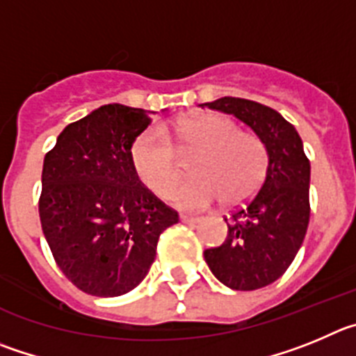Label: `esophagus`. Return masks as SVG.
<instances>
[{"instance_id": "esophagus-1", "label": "esophagus", "mask_w": 356, "mask_h": 356, "mask_svg": "<svg viewBox=\"0 0 356 356\" xmlns=\"http://www.w3.org/2000/svg\"><path fill=\"white\" fill-rule=\"evenodd\" d=\"M181 222L182 223H198L200 222V218L190 216V214H181Z\"/></svg>"}]
</instances>
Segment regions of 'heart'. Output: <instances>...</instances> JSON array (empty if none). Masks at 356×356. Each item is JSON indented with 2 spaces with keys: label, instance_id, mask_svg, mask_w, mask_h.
Segmentation results:
<instances>
[{
  "label": "heart",
  "instance_id": "obj_1",
  "mask_svg": "<svg viewBox=\"0 0 356 356\" xmlns=\"http://www.w3.org/2000/svg\"><path fill=\"white\" fill-rule=\"evenodd\" d=\"M165 136L181 150H195L188 163L191 175L168 191L179 207L200 209L216 198L236 204L254 193L264 177L266 150L254 134L238 131L223 115H191L163 127V133L143 131L131 147L134 174L156 195H165L179 175V161Z\"/></svg>",
  "mask_w": 356,
  "mask_h": 356
}]
</instances>
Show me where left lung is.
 Segmentation results:
<instances>
[{
	"instance_id": "8db88e82",
	"label": "left lung",
	"mask_w": 356,
	"mask_h": 356,
	"mask_svg": "<svg viewBox=\"0 0 356 356\" xmlns=\"http://www.w3.org/2000/svg\"><path fill=\"white\" fill-rule=\"evenodd\" d=\"M234 115L264 145L266 175L257 193L225 222L223 245L204 252L209 270L234 291L270 286L286 273L305 239L310 206V163L293 124L261 102L222 97L200 104Z\"/></svg>"
}]
</instances>
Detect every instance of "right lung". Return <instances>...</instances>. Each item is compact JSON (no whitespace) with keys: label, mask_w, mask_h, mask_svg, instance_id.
Masks as SVG:
<instances>
[{"label":"right lung","mask_w":356,"mask_h":356,"mask_svg":"<svg viewBox=\"0 0 356 356\" xmlns=\"http://www.w3.org/2000/svg\"><path fill=\"white\" fill-rule=\"evenodd\" d=\"M152 113L104 104L69 124L44 158V236L63 275L92 296L133 291L154 262L161 232L179 222L131 165V147Z\"/></svg>","instance_id":"right-lung-1"}]
</instances>
